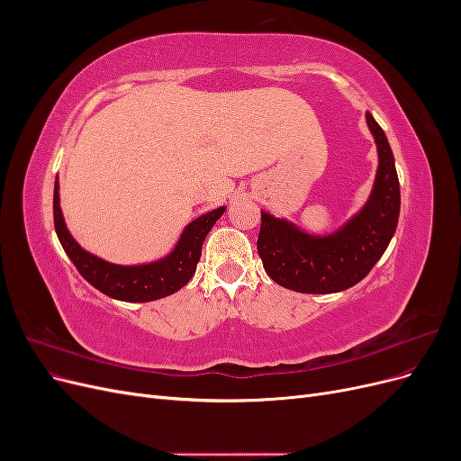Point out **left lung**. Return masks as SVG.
<instances>
[{"label":"left lung","mask_w":461,"mask_h":461,"mask_svg":"<svg viewBox=\"0 0 461 461\" xmlns=\"http://www.w3.org/2000/svg\"><path fill=\"white\" fill-rule=\"evenodd\" d=\"M379 149L371 198L361 212L329 236H312L285 219L261 213L258 254L276 285L303 294H330L357 285L381 259L396 232L400 183L386 134L366 115Z\"/></svg>","instance_id":"1"}]
</instances>
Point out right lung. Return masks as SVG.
Segmentation results:
<instances>
[{"label":"right lung","instance_id":"right-lung-1","mask_svg":"<svg viewBox=\"0 0 461 461\" xmlns=\"http://www.w3.org/2000/svg\"><path fill=\"white\" fill-rule=\"evenodd\" d=\"M59 186L55 183L53 188V222L58 239L75 263L78 273L86 281L104 292L105 296L122 300V302H151L159 300L169 294H175L176 290L183 288L192 275L196 273V265L202 258V244L207 232L212 230L215 221L225 213V207L213 209L196 221H192L186 230L180 236L173 254L167 256L161 261L149 265H136V267H122V265L107 263L100 258H95L85 252L68 234L65 221L59 207Z\"/></svg>","mask_w":461,"mask_h":461}]
</instances>
